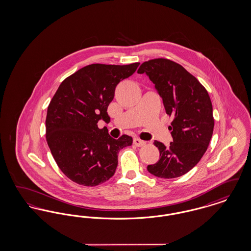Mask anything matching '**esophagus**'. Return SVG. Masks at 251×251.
<instances>
[{
	"label": "esophagus",
	"mask_w": 251,
	"mask_h": 251,
	"mask_svg": "<svg viewBox=\"0 0 251 251\" xmlns=\"http://www.w3.org/2000/svg\"><path fill=\"white\" fill-rule=\"evenodd\" d=\"M133 144L135 146H137V147H143L144 145H146V142L143 141V140H141V139H139V138H134L133 139Z\"/></svg>",
	"instance_id": "esophagus-1"
}]
</instances>
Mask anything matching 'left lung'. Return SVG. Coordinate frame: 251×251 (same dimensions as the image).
Listing matches in <instances>:
<instances>
[{"instance_id":"obj_1","label":"left lung","mask_w":251,"mask_h":251,"mask_svg":"<svg viewBox=\"0 0 251 251\" xmlns=\"http://www.w3.org/2000/svg\"><path fill=\"white\" fill-rule=\"evenodd\" d=\"M137 72L155 84L167 115L173 117L168 127L173 142L167 148L154 141L160 159L148 171L159 178H178L201 161L211 141L215 120L210 96L195 76L171 60H149Z\"/></svg>"}]
</instances>
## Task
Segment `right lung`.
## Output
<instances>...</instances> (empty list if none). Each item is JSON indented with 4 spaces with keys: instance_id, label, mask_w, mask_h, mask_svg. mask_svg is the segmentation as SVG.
<instances>
[{
    "instance_id": "obj_1",
    "label": "right lung",
    "mask_w": 251,
    "mask_h": 251,
    "mask_svg": "<svg viewBox=\"0 0 251 251\" xmlns=\"http://www.w3.org/2000/svg\"><path fill=\"white\" fill-rule=\"evenodd\" d=\"M139 63L91 64L66 78L52 97L46 117V139L61 171L72 181L96 186L110 179L120 150L132 144L123 134L112 138L98 121H110L107 108L116 86L130 77Z\"/></svg>"
}]
</instances>
